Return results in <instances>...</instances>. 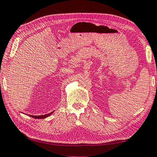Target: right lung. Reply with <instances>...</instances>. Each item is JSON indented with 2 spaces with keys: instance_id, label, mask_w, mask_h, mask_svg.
Returning <instances> with one entry per match:
<instances>
[{
  "instance_id": "obj_1",
  "label": "right lung",
  "mask_w": 157,
  "mask_h": 157,
  "mask_svg": "<svg viewBox=\"0 0 157 157\" xmlns=\"http://www.w3.org/2000/svg\"><path fill=\"white\" fill-rule=\"evenodd\" d=\"M53 112H54V111H52V112L49 113H48V114H45V115H42V116H32V115H29V116H31V117H33V118H36V119L46 118H47L48 116H49L50 114H52Z\"/></svg>"
}]
</instances>
